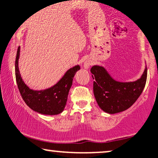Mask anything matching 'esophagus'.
<instances>
[{"mask_svg":"<svg viewBox=\"0 0 158 158\" xmlns=\"http://www.w3.org/2000/svg\"><path fill=\"white\" fill-rule=\"evenodd\" d=\"M91 65V62L90 61H85L84 62V64H83V67H84L85 69H89Z\"/></svg>","mask_w":158,"mask_h":158,"instance_id":"34e87169","label":"esophagus"}]
</instances>
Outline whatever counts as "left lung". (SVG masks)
I'll list each match as a JSON object with an SVG mask.
<instances>
[{
    "mask_svg": "<svg viewBox=\"0 0 158 158\" xmlns=\"http://www.w3.org/2000/svg\"><path fill=\"white\" fill-rule=\"evenodd\" d=\"M91 73L95 80L93 90L97 104L103 111L110 114L124 111L133 106L147 82V67L141 77L133 82L116 81L101 66H93Z\"/></svg>",
    "mask_w": 158,
    "mask_h": 158,
    "instance_id": "obj_1",
    "label": "left lung"
}]
</instances>
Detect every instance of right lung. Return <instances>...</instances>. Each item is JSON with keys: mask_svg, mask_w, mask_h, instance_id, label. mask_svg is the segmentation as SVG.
Listing matches in <instances>:
<instances>
[{"mask_svg": "<svg viewBox=\"0 0 158 158\" xmlns=\"http://www.w3.org/2000/svg\"><path fill=\"white\" fill-rule=\"evenodd\" d=\"M19 50L20 48L19 47L15 60V75L17 86L23 100L31 109L41 114H61L65 108L74 76L76 72L81 69L80 66H75L67 70L62 78L53 86L44 90L35 91L29 89L21 77L18 67Z\"/></svg>", "mask_w": 158, "mask_h": 158, "instance_id": "right-lung-1", "label": "right lung"}]
</instances>
